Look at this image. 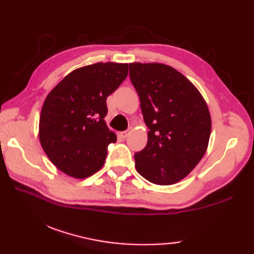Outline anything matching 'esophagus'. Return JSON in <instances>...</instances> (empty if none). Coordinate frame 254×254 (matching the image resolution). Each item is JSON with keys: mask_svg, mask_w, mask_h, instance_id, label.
<instances>
[{"mask_svg": "<svg viewBox=\"0 0 254 254\" xmlns=\"http://www.w3.org/2000/svg\"><path fill=\"white\" fill-rule=\"evenodd\" d=\"M128 135H130V131H122V132H120V136L122 138H127Z\"/></svg>", "mask_w": 254, "mask_h": 254, "instance_id": "34e87169", "label": "esophagus"}]
</instances>
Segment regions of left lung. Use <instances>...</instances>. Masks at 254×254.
I'll return each instance as SVG.
<instances>
[{
	"mask_svg": "<svg viewBox=\"0 0 254 254\" xmlns=\"http://www.w3.org/2000/svg\"><path fill=\"white\" fill-rule=\"evenodd\" d=\"M130 77L148 127L135 154L139 175L158 186L181 181L206 152L212 119L206 101L185 75L163 63H130Z\"/></svg>",
	"mask_w": 254,
	"mask_h": 254,
	"instance_id": "obj_1",
	"label": "left lung"
}]
</instances>
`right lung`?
<instances>
[{
	"label": "right lung",
	"instance_id": "1",
	"mask_svg": "<svg viewBox=\"0 0 254 254\" xmlns=\"http://www.w3.org/2000/svg\"><path fill=\"white\" fill-rule=\"evenodd\" d=\"M127 63L98 62L74 69L42 106L39 141L48 158L64 174L84 179L101 169L107 148L117 142L107 127V97L127 76Z\"/></svg>",
	"mask_w": 254,
	"mask_h": 254
}]
</instances>
